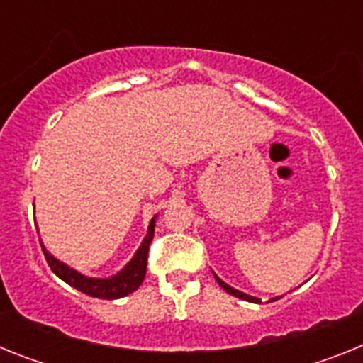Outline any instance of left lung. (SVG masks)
I'll return each mask as SVG.
<instances>
[{"instance_id": "8db88e82", "label": "left lung", "mask_w": 363, "mask_h": 363, "mask_svg": "<svg viewBox=\"0 0 363 363\" xmlns=\"http://www.w3.org/2000/svg\"><path fill=\"white\" fill-rule=\"evenodd\" d=\"M214 274V272H213ZM214 278H216V281L218 284H220V287L223 291H227V293L229 294H233V296H236V298H240V300H245V301H252V303H259V298H255V296H251V294H245V293H242V291H238V289H234V287H230V285H227L225 281L223 280H220V278L216 277V274H214ZM281 296H277V298H272V300H280Z\"/></svg>"}]
</instances>
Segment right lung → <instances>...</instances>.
Masks as SVG:
<instances>
[{
  "label": "right lung",
  "mask_w": 363,
  "mask_h": 363,
  "mask_svg": "<svg viewBox=\"0 0 363 363\" xmlns=\"http://www.w3.org/2000/svg\"><path fill=\"white\" fill-rule=\"evenodd\" d=\"M154 225H156V216L150 220L145 238H143L142 245L138 247V251L134 252L133 259H130L129 264L125 265L121 271H118L116 274H112V277L108 278L85 277V274L78 272L76 269L69 267L67 264L60 262L56 256L50 255V252L45 249L43 242L40 243L49 267L52 269L54 274H56L57 278H62L65 284H69L70 287L82 291V293L89 294V296L92 298H101V300H118V298H123L127 296V294L134 293V291L142 285L143 278H145L147 256H149V245L154 238Z\"/></svg>",
  "instance_id": "1"
}]
</instances>
